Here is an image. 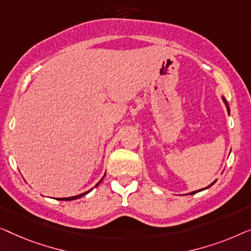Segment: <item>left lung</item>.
I'll list each match as a JSON object with an SVG mask.
<instances>
[{
    "label": "left lung",
    "mask_w": 251,
    "mask_h": 251,
    "mask_svg": "<svg viewBox=\"0 0 251 251\" xmlns=\"http://www.w3.org/2000/svg\"><path fill=\"white\" fill-rule=\"evenodd\" d=\"M223 101H224V103H225V105H226V108H227V112H228V114H230V108H228V103H227V101L225 100L224 98H223ZM215 182H216V181H215ZM215 182H213V184H214ZM213 184H210L209 186H211ZM209 186H208V188H209ZM206 189H207V188H206ZM197 192H199V190H198V191H193V192H191V195H195V193H197Z\"/></svg>",
    "instance_id": "1"
}]
</instances>
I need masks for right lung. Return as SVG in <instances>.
I'll use <instances>...</instances> for the list:
<instances>
[{
	"instance_id": "right-lung-1",
	"label": "right lung",
	"mask_w": 251,
	"mask_h": 251,
	"mask_svg": "<svg viewBox=\"0 0 251 251\" xmlns=\"http://www.w3.org/2000/svg\"><path fill=\"white\" fill-rule=\"evenodd\" d=\"M101 181H102V179H101ZM101 181H100V182H99V183H98V184H97V185H95V186H98L99 184H100V183H101ZM90 191H91V190H90ZM90 191H87V192H84V193H82V195H78V196H75V197H70V198H62V199H58V200H75V199H78V198H80V197L85 196V195H86V193H89Z\"/></svg>"
}]
</instances>
